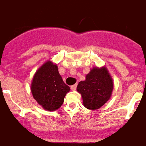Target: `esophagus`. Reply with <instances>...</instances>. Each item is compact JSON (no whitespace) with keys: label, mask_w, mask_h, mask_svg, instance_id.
<instances>
[{"label":"esophagus","mask_w":146,"mask_h":146,"mask_svg":"<svg viewBox=\"0 0 146 146\" xmlns=\"http://www.w3.org/2000/svg\"><path fill=\"white\" fill-rule=\"evenodd\" d=\"M76 86H77L76 85H72V86H71V89L73 90V91H75V90L76 89Z\"/></svg>","instance_id":"esophagus-1"}]
</instances>
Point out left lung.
<instances>
[{
  "label": "left lung",
  "instance_id": "1",
  "mask_svg": "<svg viewBox=\"0 0 146 146\" xmlns=\"http://www.w3.org/2000/svg\"><path fill=\"white\" fill-rule=\"evenodd\" d=\"M113 79L106 67H93L79 82L77 92L81 94L83 105L88 110H95L104 106L112 96Z\"/></svg>",
  "mask_w": 146,
  "mask_h": 146
}]
</instances>
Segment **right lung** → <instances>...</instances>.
Masks as SVG:
<instances>
[{
  "mask_svg": "<svg viewBox=\"0 0 146 146\" xmlns=\"http://www.w3.org/2000/svg\"><path fill=\"white\" fill-rule=\"evenodd\" d=\"M33 98L45 110H58L70 87L64 82L56 64L48 60L34 74L31 85Z\"/></svg>",
  "mask_w": 146,
  "mask_h": 146,
  "instance_id": "right-lung-1",
  "label": "right lung"
}]
</instances>
